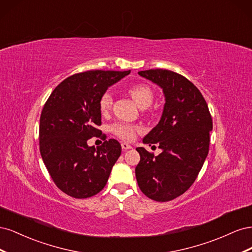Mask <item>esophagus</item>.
I'll use <instances>...</instances> for the list:
<instances>
[{
    "instance_id": "obj_1",
    "label": "esophagus",
    "mask_w": 252,
    "mask_h": 252,
    "mask_svg": "<svg viewBox=\"0 0 252 252\" xmlns=\"http://www.w3.org/2000/svg\"><path fill=\"white\" fill-rule=\"evenodd\" d=\"M121 146H122V149H123V150H128V149L132 148L131 145H129L128 143H122Z\"/></svg>"
}]
</instances>
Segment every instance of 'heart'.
<instances>
[{
  "label": "heart",
  "instance_id": "b5f03b06",
  "mask_svg": "<svg viewBox=\"0 0 252 252\" xmlns=\"http://www.w3.org/2000/svg\"><path fill=\"white\" fill-rule=\"evenodd\" d=\"M129 94H130L133 101L136 103V105L140 106H149L154 98V94L149 86L144 85V84H136L129 89ZM112 94L110 91H106L104 93L100 98V109L103 113L108 112L111 108L112 105ZM140 130V127L135 125H128L123 123H118L112 126V131L119 135L120 138L124 140H132L134 138L135 133Z\"/></svg>",
  "mask_w": 252,
  "mask_h": 252
}]
</instances>
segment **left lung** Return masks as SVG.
Segmentation results:
<instances>
[{
  "instance_id": "1",
  "label": "left lung",
  "mask_w": 252,
  "mask_h": 252,
  "mask_svg": "<svg viewBox=\"0 0 252 252\" xmlns=\"http://www.w3.org/2000/svg\"><path fill=\"white\" fill-rule=\"evenodd\" d=\"M161 87L165 104L161 120L145 135L144 144H158L162 152L138 147L141 159L135 177L142 192L158 202L171 201L193 184L209 150L212 119L200 90L183 75L166 69L139 71Z\"/></svg>"
}]
</instances>
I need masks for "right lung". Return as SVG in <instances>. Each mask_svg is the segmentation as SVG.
I'll return each mask as SVG.
<instances>
[{
	"instance_id": "obj_1",
	"label": "right lung",
	"mask_w": 252,
	"mask_h": 252,
	"mask_svg": "<svg viewBox=\"0 0 252 252\" xmlns=\"http://www.w3.org/2000/svg\"><path fill=\"white\" fill-rule=\"evenodd\" d=\"M130 73L90 70L65 79L52 91L40 119V151L58 188L75 199L98 193L121 156L120 143L110 139L88 146L102 124L98 102L106 90ZM105 140V139H104Z\"/></svg>"
}]
</instances>
